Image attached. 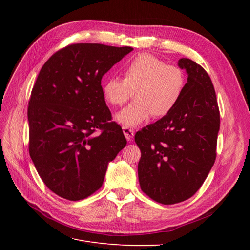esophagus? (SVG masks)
Masks as SVG:
<instances>
[{
	"instance_id": "1",
	"label": "esophagus",
	"mask_w": 250,
	"mask_h": 250,
	"mask_svg": "<svg viewBox=\"0 0 250 250\" xmlns=\"http://www.w3.org/2000/svg\"><path fill=\"white\" fill-rule=\"evenodd\" d=\"M122 129H123V133L125 135V138L127 139V141H131L133 135H134V131L128 127H123Z\"/></svg>"
}]
</instances>
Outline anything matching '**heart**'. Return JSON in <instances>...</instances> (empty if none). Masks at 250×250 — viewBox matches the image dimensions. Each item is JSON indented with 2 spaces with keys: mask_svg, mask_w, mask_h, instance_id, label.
Segmentation results:
<instances>
[{
  "mask_svg": "<svg viewBox=\"0 0 250 250\" xmlns=\"http://www.w3.org/2000/svg\"><path fill=\"white\" fill-rule=\"evenodd\" d=\"M125 78L108 77L102 83V95L109 104L120 106L135 96V101L119 111L116 120L134 127L151 116L163 118L176 107L183 97L187 78L184 70L143 53L124 67Z\"/></svg>",
  "mask_w": 250,
  "mask_h": 250,
  "instance_id": "heart-1",
  "label": "heart"
}]
</instances>
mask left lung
<instances>
[{"instance_id":"1","label":"left lung","mask_w":250,"mask_h":250,"mask_svg":"<svg viewBox=\"0 0 250 250\" xmlns=\"http://www.w3.org/2000/svg\"><path fill=\"white\" fill-rule=\"evenodd\" d=\"M188 82L169 115L135 133L142 191L163 204L185 201L197 192L216 160L220 115L214 85L203 67L180 58Z\"/></svg>"}]
</instances>
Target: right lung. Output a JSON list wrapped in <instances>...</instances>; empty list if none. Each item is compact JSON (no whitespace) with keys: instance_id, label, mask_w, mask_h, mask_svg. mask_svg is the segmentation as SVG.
Segmentation results:
<instances>
[{"instance_id":"right-lung-1","label":"right lung","mask_w":250,"mask_h":250,"mask_svg":"<svg viewBox=\"0 0 250 250\" xmlns=\"http://www.w3.org/2000/svg\"><path fill=\"white\" fill-rule=\"evenodd\" d=\"M132 50L74 43L42 67L28 107L29 153L44 185L60 197L77 201L99 190L108 163L126 146L122 128L108 122L101 80Z\"/></svg>"}]
</instances>
